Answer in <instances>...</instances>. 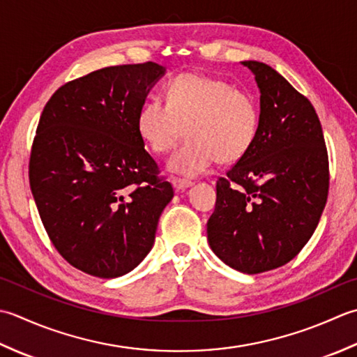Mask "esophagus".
Instances as JSON below:
<instances>
[{
    "instance_id": "esophagus-1",
    "label": "esophagus",
    "mask_w": 357,
    "mask_h": 357,
    "mask_svg": "<svg viewBox=\"0 0 357 357\" xmlns=\"http://www.w3.org/2000/svg\"><path fill=\"white\" fill-rule=\"evenodd\" d=\"M172 186L174 189H177V191H183V189L192 186V181L188 180V178H180V177H174L172 178Z\"/></svg>"
}]
</instances>
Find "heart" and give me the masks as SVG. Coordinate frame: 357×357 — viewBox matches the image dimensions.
<instances>
[{
    "instance_id": "heart-1",
    "label": "heart",
    "mask_w": 357,
    "mask_h": 357,
    "mask_svg": "<svg viewBox=\"0 0 357 357\" xmlns=\"http://www.w3.org/2000/svg\"><path fill=\"white\" fill-rule=\"evenodd\" d=\"M259 125V105L250 91L199 74L174 77L166 84V101L149 98L137 115L138 135L155 154L188 135L168 162L183 176H197L217 160L234 163L245 157Z\"/></svg>"
}]
</instances>
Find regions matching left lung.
Listing matches in <instances>:
<instances>
[{"instance_id":"8db88e82","label":"left lung","mask_w":357,"mask_h":357,"mask_svg":"<svg viewBox=\"0 0 357 357\" xmlns=\"http://www.w3.org/2000/svg\"><path fill=\"white\" fill-rule=\"evenodd\" d=\"M243 64L261 93L259 134L217 180L206 231L217 257L259 274L288 264L307 245L328 197L330 166L311 101L268 64Z\"/></svg>"}]
</instances>
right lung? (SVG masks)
Masks as SVG:
<instances>
[{
	"instance_id": "add662e5",
	"label": "right lung",
	"mask_w": 357,
	"mask_h": 357,
	"mask_svg": "<svg viewBox=\"0 0 357 357\" xmlns=\"http://www.w3.org/2000/svg\"><path fill=\"white\" fill-rule=\"evenodd\" d=\"M163 74L154 61L93 70L58 87L41 112L31 191L55 250L86 274L132 271L174 195L137 130L144 98Z\"/></svg>"
}]
</instances>
